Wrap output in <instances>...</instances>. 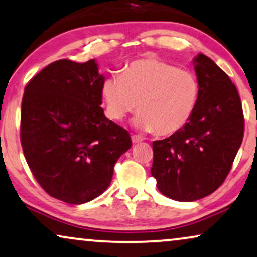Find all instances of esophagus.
I'll use <instances>...</instances> for the list:
<instances>
[{
  "mask_svg": "<svg viewBox=\"0 0 257 257\" xmlns=\"http://www.w3.org/2000/svg\"><path fill=\"white\" fill-rule=\"evenodd\" d=\"M131 139H132V143H141V142H143V137L142 136H138V135H132L131 136Z\"/></svg>",
  "mask_w": 257,
  "mask_h": 257,
  "instance_id": "34e87169",
  "label": "esophagus"
}]
</instances>
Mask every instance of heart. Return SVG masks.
Here are the masks:
<instances>
[{
	"label": "heart",
	"instance_id": "heart-1",
	"mask_svg": "<svg viewBox=\"0 0 257 257\" xmlns=\"http://www.w3.org/2000/svg\"><path fill=\"white\" fill-rule=\"evenodd\" d=\"M105 114L121 121L138 105L135 124L158 136L181 131L191 120L198 105L201 87L197 75L189 69L157 58L127 63L101 85Z\"/></svg>",
	"mask_w": 257,
	"mask_h": 257
}]
</instances>
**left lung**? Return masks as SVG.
Returning <instances> with one entry per match:
<instances>
[{"instance_id": "obj_1", "label": "left lung", "mask_w": 257, "mask_h": 257, "mask_svg": "<svg viewBox=\"0 0 257 257\" xmlns=\"http://www.w3.org/2000/svg\"><path fill=\"white\" fill-rule=\"evenodd\" d=\"M195 71L201 94L191 120L152 143L158 190L181 202L197 201L223 184L244 135L241 98L230 78L204 54L195 58Z\"/></svg>"}]
</instances>
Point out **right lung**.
<instances>
[{"label":"right lung","instance_id":"obj_1","mask_svg":"<svg viewBox=\"0 0 257 257\" xmlns=\"http://www.w3.org/2000/svg\"><path fill=\"white\" fill-rule=\"evenodd\" d=\"M104 80L94 60L61 59L25 87L20 138L27 164L49 196L69 204L101 195L132 145L130 133L100 107Z\"/></svg>","mask_w":257,"mask_h":257}]
</instances>
